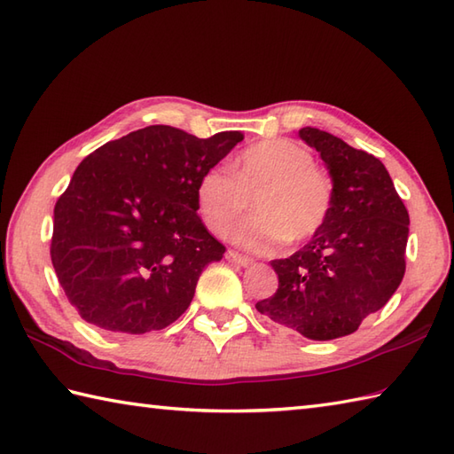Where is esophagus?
I'll use <instances>...</instances> for the list:
<instances>
[{"instance_id": "34e87169", "label": "esophagus", "mask_w": 454, "mask_h": 454, "mask_svg": "<svg viewBox=\"0 0 454 454\" xmlns=\"http://www.w3.org/2000/svg\"><path fill=\"white\" fill-rule=\"evenodd\" d=\"M226 259H228V262H232V263H236V265H242V267L254 265V259H252V257L242 255V254H238V252H232V249H230V252L226 254Z\"/></svg>"}]
</instances>
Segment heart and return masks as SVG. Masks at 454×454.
<instances>
[{"mask_svg":"<svg viewBox=\"0 0 454 454\" xmlns=\"http://www.w3.org/2000/svg\"><path fill=\"white\" fill-rule=\"evenodd\" d=\"M197 208L215 234L224 236L254 199L255 215L234 230L249 252H273L283 242L302 244L330 218L333 181L312 152L291 138L249 144L226 169L212 168L197 181Z\"/></svg>","mask_w":454,"mask_h":454,"instance_id":"1","label":"heart"}]
</instances>
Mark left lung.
<instances>
[{
    "label": "left lung",
    "mask_w": 454,
    "mask_h": 454,
    "mask_svg": "<svg viewBox=\"0 0 454 454\" xmlns=\"http://www.w3.org/2000/svg\"><path fill=\"white\" fill-rule=\"evenodd\" d=\"M301 138L330 169L333 207L302 249L271 262L278 288L255 308L281 330L327 341L353 333L396 293L410 216L379 158L312 127Z\"/></svg>",
    "instance_id": "1"
}]
</instances>
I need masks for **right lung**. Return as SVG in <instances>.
Wrapping results in <instances>:
<instances>
[{
    "label": "right lung",
    "mask_w": 454,
    "mask_h": 454,
    "mask_svg": "<svg viewBox=\"0 0 454 454\" xmlns=\"http://www.w3.org/2000/svg\"><path fill=\"white\" fill-rule=\"evenodd\" d=\"M242 140L153 124L80 163L56 200L51 257L85 322L146 333L187 310L202 269L226 252L197 215V181Z\"/></svg>",
    "instance_id": "obj_1"
}]
</instances>
